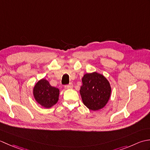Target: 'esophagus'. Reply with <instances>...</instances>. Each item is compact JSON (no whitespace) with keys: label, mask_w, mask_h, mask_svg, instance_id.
I'll use <instances>...</instances> for the list:
<instances>
[{"label":"esophagus","mask_w":150,"mask_h":150,"mask_svg":"<svg viewBox=\"0 0 150 150\" xmlns=\"http://www.w3.org/2000/svg\"><path fill=\"white\" fill-rule=\"evenodd\" d=\"M73 87V84H69L68 85H66L65 86V88L68 89V90H69V89H72Z\"/></svg>","instance_id":"1"}]
</instances>
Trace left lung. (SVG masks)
<instances>
[{"label": "left lung", "mask_w": 150, "mask_h": 150, "mask_svg": "<svg viewBox=\"0 0 150 150\" xmlns=\"http://www.w3.org/2000/svg\"><path fill=\"white\" fill-rule=\"evenodd\" d=\"M82 82L80 94L85 106L92 111L99 110L106 106L111 93L108 79L95 71L84 74Z\"/></svg>", "instance_id": "1"}]
</instances>
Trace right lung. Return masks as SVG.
Returning a JSON list of instances; mask_svg holds the SVG:
<instances>
[{
    "mask_svg": "<svg viewBox=\"0 0 150 150\" xmlns=\"http://www.w3.org/2000/svg\"><path fill=\"white\" fill-rule=\"evenodd\" d=\"M60 91L50 85L48 81L42 79L38 81L33 89V95L37 103L44 108H50L59 100Z\"/></svg>",
    "mask_w": 150,
    "mask_h": 150,
    "instance_id": "add662e5",
    "label": "right lung"
}]
</instances>
